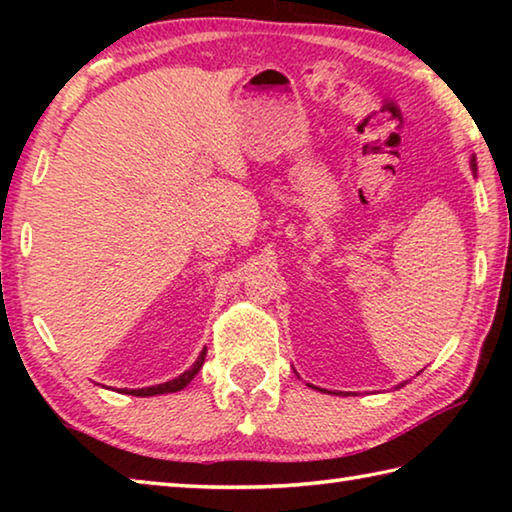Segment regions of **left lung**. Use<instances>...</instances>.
<instances>
[{
	"label": "left lung",
	"mask_w": 512,
	"mask_h": 512,
	"mask_svg": "<svg viewBox=\"0 0 512 512\" xmlns=\"http://www.w3.org/2000/svg\"><path fill=\"white\" fill-rule=\"evenodd\" d=\"M472 169H476V162H474V158H472ZM311 388H316V386H311Z\"/></svg>",
	"instance_id": "1"
}]
</instances>
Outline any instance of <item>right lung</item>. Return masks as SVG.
Wrapping results in <instances>:
<instances>
[{
	"label": "right lung",
	"mask_w": 512,
	"mask_h": 512,
	"mask_svg": "<svg viewBox=\"0 0 512 512\" xmlns=\"http://www.w3.org/2000/svg\"><path fill=\"white\" fill-rule=\"evenodd\" d=\"M205 354H207V348H203V352L198 354V359L194 361V366L185 370L183 375L171 379V381H164V384H158V386H146V388H121L119 393H126V395H135V397H151V395H162V393H176V391H183V388L192 381L198 370L203 368V361H205Z\"/></svg>",
	"instance_id": "right-lung-1"
}]
</instances>
